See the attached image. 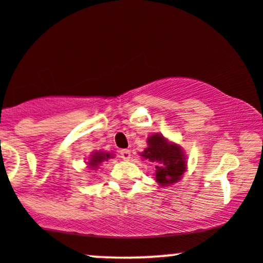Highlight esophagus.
<instances>
[{"label":"esophagus","mask_w":263,"mask_h":263,"mask_svg":"<svg viewBox=\"0 0 263 263\" xmlns=\"http://www.w3.org/2000/svg\"><path fill=\"white\" fill-rule=\"evenodd\" d=\"M120 157L123 159V161H128L131 158V151L129 149H121L120 151Z\"/></svg>","instance_id":"esophagus-1"}]
</instances>
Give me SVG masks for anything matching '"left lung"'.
<instances>
[{
	"instance_id": "left-lung-1",
	"label": "left lung",
	"mask_w": 263,
	"mask_h": 263,
	"mask_svg": "<svg viewBox=\"0 0 263 263\" xmlns=\"http://www.w3.org/2000/svg\"><path fill=\"white\" fill-rule=\"evenodd\" d=\"M147 147L141 156L148 159L156 167V180L162 186L177 183L186 170L184 151L177 143H172L161 134L151 135Z\"/></svg>"
}]
</instances>
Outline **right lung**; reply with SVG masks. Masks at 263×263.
Wrapping results in <instances>:
<instances>
[{
  "instance_id": "right-lung-1",
  "label": "right lung",
  "mask_w": 263,
  "mask_h": 263,
  "mask_svg": "<svg viewBox=\"0 0 263 263\" xmlns=\"http://www.w3.org/2000/svg\"><path fill=\"white\" fill-rule=\"evenodd\" d=\"M112 155L108 152H102V151H99V152H93L91 157H90L89 162H87V164H89V168L92 171H96L99 168V165L101 164L104 161H107L108 158H112Z\"/></svg>"
}]
</instances>
